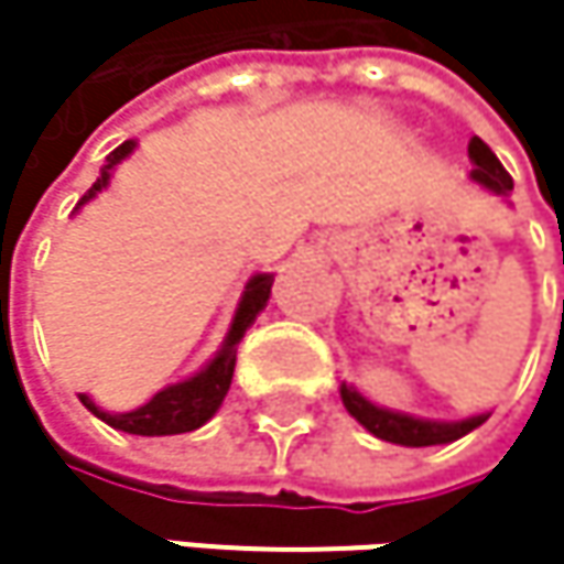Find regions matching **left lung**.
<instances>
[{
    "label": "left lung",
    "instance_id": "left-lung-1",
    "mask_svg": "<svg viewBox=\"0 0 564 564\" xmlns=\"http://www.w3.org/2000/svg\"><path fill=\"white\" fill-rule=\"evenodd\" d=\"M470 160H474V178L487 188H494L497 195H507L512 188V178L503 170V163L497 160V153L480 140L474 137L470 147H467ZM343 404L346 411L366 427L372 431L376 437L382 441H392V444H404V447H431V444H451L457 437H464L467 431L480 427L487 421V414H477V417H467V421H424V417H411V414H394L386 408H376L372 401H366L362 394L349 386H343Z\"/></svg>",
    "mask_w": 564,
    "mask_h": 564
}]
</instances>
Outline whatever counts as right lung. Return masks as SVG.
Wrapping results in <instances>:
<instances>
[{
  "label": "right lung",
  "instance_id": "1",
  "mask_svg": "<svg viewBox=\"0 0 564 564\" xmlns=\"http://www.w3.org/2000/svg\"><path fill=\"white\" fill-rule=\"evenodd\" d=\"M130 153H133V140L120 143V147L107 156V166H104V172H100V178L84 192V198H80L77 205L90 202V198L107 185L110 170H113L120 160H127ZM271 283H274L271 274H258L254 281L248 283V290H245V296H241V303H238L235 323H231V329H228L225 346H221V349H218V356H215V359H212L198 376H192L188 382H178V386L163 389L160 394H153V401H147V404H143V408H137V411H127V414L100 411L87 394H80L84 408H87V411H94V414H97L100 421H107L110 427L127 431V434H143V437L185 434V431L202 427V424L218 411V404H221V401H225V394H228L231 376H235V362H238V343H241L245 329L254 323V316L264 310V303L271 300Z\"/></svg>",
  "mask_w": 564,
  "mask_h": 564
}]
</instances>
